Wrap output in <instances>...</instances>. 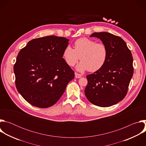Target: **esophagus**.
<instances>
[{"mask_svg": "<svg viewBox=\"0 0 146 146\" xmlns=\"http://www.w3.org/2000/svg\"><path fill=\"white\" fill-rule=\"evenodd\" d=\"M81 76H82V75H81V74H78V73H75V77H76V78H79L81 77Z\"/></svg>", "mask_w": 146, "mask_h": 146, "instance_id": "esophagus-1", "label": "esophagus"}]
</instances>
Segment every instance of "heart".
I'll list each match as a JSON object with an SVG mask.
<instances>
[{"label": "heart", "instance_id": "1", "mask_svg": "<svg viewBox=\"0 0 146 146\" xmlns=\"http://www.w3.org/2000/svg\"><path fill=\"white\" fill-rule=\"evenodd\" d=\"M73 46L74 49L67 46L62 54V57L69 66H74L80 58L81 60L76 67L80 72L87 70L95 72L105 64L108 51L104 43H96L94 40L87 37H81L74 41Z\"/></svg>", "mask_w": 146, "mask_h": 146}]
</instances>
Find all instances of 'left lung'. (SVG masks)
<instances>
[{
	"label": "left lung",
	"mask_w": 146,
	"mask_h": 146,
	"mask_svg": "<svg viewBox=\"0 0 146 146\" xmlns=\"http://www.w3.org/2000/svg\"><path fill=\"white\" fill-rule=\"evenodd\" d=\"M90 37L100 38L107 47L108 55L104 65L87 76L85 95L94 105L109 107L126 96L133 74V57L126 43L109 32H95Z\"/></svg>",
	"instance_id": "1"
}]
</instances>
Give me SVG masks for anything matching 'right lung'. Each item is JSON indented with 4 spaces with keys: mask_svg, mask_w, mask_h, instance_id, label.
<instances>
[{
    "mask_svg": "<svg viewBox=\"0 0 146 146\" xmlns=\"http://www.w3.org/2000/svg\"><path fill=\"white\" fill-rule=\"evenodd\" d=\"M69 40L56 36L35 38L18 53L14 66L16 88L32 105L52 106L74 78V71L62 58Z\"/></svg>",
    "mask_w": 146,
    "mask_h": 146,
    "instance_id": "1",
    "label": "right lung"
}]
</instances>
